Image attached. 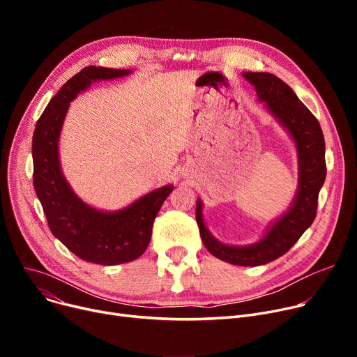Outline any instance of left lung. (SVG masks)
Instances as JSON below:
<instances>
[{
	"mask_svg": "<svg viewBox=\"0 0 357 357\" xmlns=\"http://www.w3.org/2000/svg\"><path fill=\"white\" fill-rule=\"evenodd\" d=\"M243 77L295 142L299 165L296 195L289 210L272 224L265 237L250 246H229L214 238L204 224L199 199L195 218L204 246L213 256L231 265L260 266L285 255L312 224L327 174L326 143L320 123L282 79L268 72H245Z\"/></svg>",
	"mask_w": 357,
	"mask_h": 357,
	"instance_id": "8db88e82",
	"label": "left lung"
}]
</instances>
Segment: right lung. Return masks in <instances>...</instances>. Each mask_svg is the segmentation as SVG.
Returning a JSON list of instances; mask_svg holds the SVG:
<instances>
[{"instance_id":"1","label":"right lung","mask_w":357,"mask_h":357,"mask_svg":"<svg viewBox=\"0 0 357 357\" xmlns=\"http://www.w3.org/2000/svg\"><path fill=\"white\" fill-rule=\"evenodd\" d=\"M127 73V69L84 68L50 100L33 135V183L50 231L82 260L105 266L127 264L144 253L153 221L174 185L146 194L116 213L96 210L75 195L63 178L58 144L69 102L91 82Z\"/></svg>"}]
</instances>
